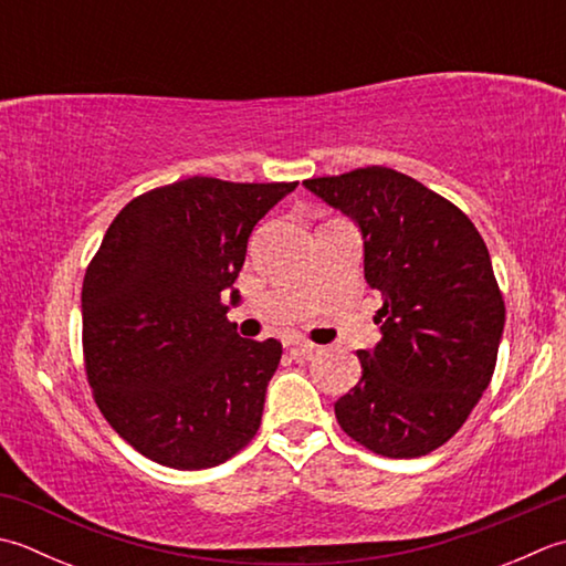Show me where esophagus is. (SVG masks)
I'll list each match as a JSON object with an SVG mask.
<instances>
[{
	"mask_svg": "<svg viewBox=\"0 0 566 566\" xmlns=\"http://www.w3.org/2000/svg\"><path fill=\"white\" fill-rule=\"evenodd\" d=\"M286 348H290V350L294 353V356H304V358H308V356H312V353L316 350L314 343H308V340H298V338L286 343Z\"/></svg>",
	"mask_w": 566,
	"mask_h": 566,
	"instance_id": "34e87169",
	"label": "esophagus"
}]
</instances>
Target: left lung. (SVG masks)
Instances as JSON below:
<instances>
[{
    "instance_id": "left-lung-1",
    "label": "left lung",
    "mask_w": 566,
    "mask_h": 566,
    "mask_svg": "<svg viewBox=\"0 0 566 566\" xmlns=\"http://www.w3.org/2000/svg\"><path fill=\"white\" fill-rule=\"evenodd\" d=\"M304 186L358 226L365 282L382 294V338L358 350L363 375L334 405L338 424L380 457H424L493 378L505 304L489 248L457 206L387 166Z\"/></svg>"
}]
</instances>
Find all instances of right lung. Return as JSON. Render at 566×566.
Returning a JSON list of instances; mask_svg holds the SVG:
<instances>
[{"label":"right lung","mask_w":566,"mask_h":566,"mask_svg":"<svg viewBox=\"0 0 566 566\" xmlns=\"http://www.w3.org/2000/svg\"><path fill=\"white\" fill-rule=\"evenodd\" d=\"M294 184L191 176L119 210L83 280L95 402L142 457L179 471L228 461L258 434L282 343L240 338L223 296L252 228Z\"/></svg>","instance_id":"right-lung-1"}]
</instances>
